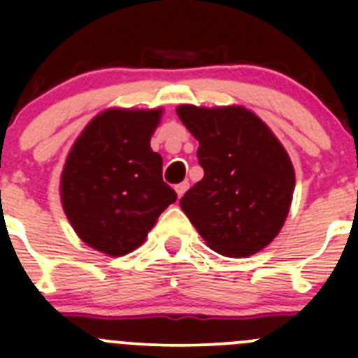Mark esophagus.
Instances as JSON below:
<instances>
[{"label": "esophagus", "instance_id": "esophagus-1", "mask_svg": "<svg viewBox=\"0 0 358 358\" xmlns=\"http://www.w3.org/2000/svg\"><path fill=\"white\" fill-rule=\"evenodd\" d=\"M189 187H190V183H189V182H182V183H178V185L175 187V190H176V194H178V197H182L183 194H185L187 190H189Z\"/></svg>", "mask_w": 358, "mask_h": 358}]
</instances>
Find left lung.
<instances>
[{
    "label": "left lung",
    "instance_id": "1",
    "mask_svg": "<svg viewBox=\"0 0 358 358\" xmlns=\"http://www.w3.org/2000/svg\"><path fill=\"white\" fill-rule=\"evenodd\" d=\"M199 142L201 182L180 201L213 251L246 258L268 246L289 215L294 168L272 129L243 106L176 107Z\"/></svg>",
    "mask_w": 358,
    "mask_h": 358
}]
</instances>
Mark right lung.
I'll use <instances>...</instances> for the list:
<instances>
[{
	"label": "right lung",
	"instance_id": "right-lung-1",
	"mask_svg": "<svg viewBox=\"0 0 358 358\" xmlns=\"http://www.w3.org/2000/svg\"><path fill=\"white\" fill-rule=\"evenodd\" d=\"M162 109H107L83 129L60 175V201L79 239L124 256L142 246L159 215L176 201L162 182L150 136Z\"/></svg>",
	"mask_w": 358,
	"mask_h": 358
}]
</instances>
